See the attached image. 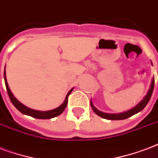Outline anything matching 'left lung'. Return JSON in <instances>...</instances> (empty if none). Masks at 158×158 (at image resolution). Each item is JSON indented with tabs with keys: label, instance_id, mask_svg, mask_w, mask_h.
I'll use <instances>...</instances> for the list:
<instances>
[{
	"label": "left lung",
	"instance_id": "obj_1",
	"mask_svg": "<svg viewBox=\"0 0 158 158\" xmlns=\"http://www.w3.org/2000/svg\"><path fill=\"white\" fill-rule=\"evenodd\" d=\"M154 89V78H152L151 81V85H150V88H149L148 91L147 93V94L145 95V97L142 99V101H140L139 103L133 107L132 108L127 110V111L123 112V113H119V114H106V113H103V112L99 111L98 109L95 108L94 104H93L92 101H90V105L92 107V109L94 110L95 114L98 115L101 118H103L108 119V120H123V119H126L129 117L134 115V114H138L140 111H142L143 108L146 107V105L148 104V103L150 100V98L152 97V91H153Z\"/></svg>",
	"mask_w": 158,
	"mask_h": 158
}]
</instances>
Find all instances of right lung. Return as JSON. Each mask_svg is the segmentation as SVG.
I'll return each mask as SVG.
<instances>
[{
    "instance_id": "obj_1",
    "label": "right lung",
    "mask_w": 158,
    "mask_h": 158,
    "mask_svg": "<svg viewBox=\"0 0 158 158\" xmlns=\"http://www.w3.org/2000/svg\"><path fill=\"white\" fill-rule=\"evenodd\" d=\"M4 79L5 84H6V87L7 93H8L10 99L11 101V103H13V105L15 106V108H17L18 110H19L20 113H22L23 114H26V115H29V116L40 119H50L52 118H55V117L59 116L60 114H62L64 112V108H66V106H67V103H68L69 95L70 94V93L72 92V90L74 89V88H73V89H71L69 91V93L67 94V95H66L65 99L64 101V103L60 106H59L58 108H55V109H52V110H49V111H38V110H35V109H32V108H28V107H26V105H24L23 103H20V101L18 100L17 98H15V96L13 95V94H12L10 89L8 83H7L6 76V67H5L4 70Z\"/></svg>"
}]
</instances>
